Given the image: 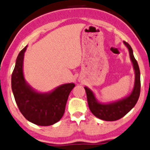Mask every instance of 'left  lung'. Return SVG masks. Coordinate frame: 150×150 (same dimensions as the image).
<instances>
[{
  "instance_id": "obj_1",
  "label": "left lung",
  "mask_w": 150,
  "mask_h": 150,
  "mask_svg": "<svg viewBox=\"0 0 150 150\" xmlns=\"http://www.w3.org/2000/svg\"><path fill=\"white\" fill-rule=\"evenodd\" d=\"M125 46L129 50L130 60L134 70L135 79L132 91L128 96L115 101L102 103L97 100L94 93L84 86L86 93V97L90 111L95 117L104 121H116L123 117L134 107L137 102L140 94V71L137 62L133 54V51L129 43L124 41Z\"/></svg>"
}]
</instances>
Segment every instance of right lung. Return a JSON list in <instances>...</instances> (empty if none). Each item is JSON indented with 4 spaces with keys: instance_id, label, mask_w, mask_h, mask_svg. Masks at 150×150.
<instances>
[{
    "instance_id": "right-lung-1",
    "label": "right lung",
    "mask_w": 150,
    "mask_h": 150,
    "mask_svg": "<svg viewBox=\"0 0 150 150\" xmlns=\"http://www.w3.org/2000/svg\"><path fill=\"white\" fill-rule=\"evenodd\" d=\"M25 46L19 53L11 76V88L19 110L27 120L39 126H50L59 122L65 112L66 104L74 83L60 85L49 92L33 88L23 74Z\"/></svg>"
}]
</instances>
